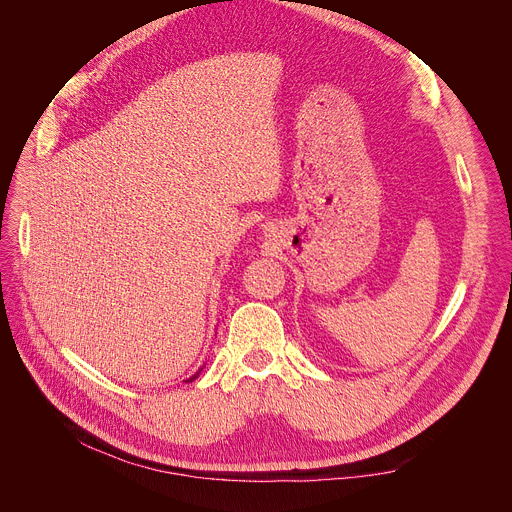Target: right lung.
<instances>
[{
  "instance_id": "obj_1",
  "label": "right lung",
  "mask_w": 512,
  "mask_h": 512,
  "mask_svg": "<svg viewBox=\"0 0 512 512\" xmlns=\"http://www.w3.org/2000/svg\"><path fill=\"white\" fill-rule=\"evenodd\" d=\"M200 371H203V367H200V369H198V371H196V374H194V376H192V378H190V380H185V382H192V380H196V378H198V374H200Z\"/></svg>"
}]
</instances>
